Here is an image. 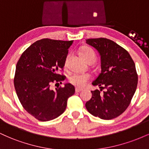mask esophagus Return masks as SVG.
Returning a JSON list of instances; mask_svg holds the SVG:
<instances>
[{"mask_svg":"<svg viewBox=\"0 0 149 149\" xmlns=\"http://www.w3.org/2000/svg\"><path fill=\"white\" fill-rule=\"evenodd\" d=\"M82 90H83L82 89H80L78 88H76V90H75V91H76V92H81Z\"/></svg>","mask_w":149,"mask_h":149,"instance_id":"1","label":"esophagus"}]
</instances>
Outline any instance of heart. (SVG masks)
<instances>
[{"label":"heart","instance_id":"b5f03b06","mask_svg":"<svg viewBox=\"0 0 149 149\" xmlns=\"http://www.w3.org/2000/svg\"><path fill=\"white\" fill-rule=\"evenodd\" d=\"M80 56L85 61L91 55H95L93 50L88 47H83L80 51ZM90 79V76L85 73H74L69 76V80L71 84L78 88L84 87Z\"/></svg>","mask_w":149,"mask_h":149}]
</instances>
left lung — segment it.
Returning a JSON list of instances; mask_svg holds the SVG:
<instances>
[{"instance_id": "obj_1", "label": "left lung", "mask_w": 149, "mask_h": 149, "mask_svg": "<svg viewBox=\"0 0 149 149\" xmlns=\"http://www.w3.org/2000/svg\"><path fill=\"white\" fill-rule=\"evenodd\" d=\"M86 43L97 50L101 59V73L92 83L98 90L91 91L92 98L85 104L90 113L101 119L119 116L130 104L137 86L138 76L134 61L127 50L109 39L90 38Z\"/></svg>"}]
</instances>
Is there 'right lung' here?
Returning a JSON list of instances; mask_svg holds the SVG:
<instances>
[{
  "mask_svg": "<svg viewBox=\"0 0 149 149\" xmlns=\"http://www.w3.org/2000/svg\"><path fill=\"white\" fill-rule=\"evenodd\" d=\"M73 40L44 38L31 45L17 61L14 79L17 95L29 113L40 121H48L64 112L67 100L75 93L71 83L64 88H49L53 82H60L68 49Z\"/></svg>",
  "mask_w": 149,
  "mask_h": 149,
  "instance_id": "right-lung-1",
  "label": "right lung"
}]
</instances>
